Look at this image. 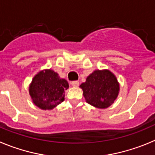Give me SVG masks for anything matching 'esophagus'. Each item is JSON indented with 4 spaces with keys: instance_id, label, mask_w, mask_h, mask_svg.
I'll return each instance as SVG.
<instances>
[{
    "instance_id": "obj_1",
    "label": "esophagus",
    "mask_w": 155,
    "mask_h": 155,
    "mask_svg": "<svg viewBox=\"0 0 155 155\" xmlns=\"http://www.w3.org/2000/svg\"><path fill=\"white\" fill-rule=\"evenodd\" d=\"M71 85H72V86L77 87V86H79V83L78 82V81H72V82H71Z\"/></svg>"
}]
</instances>
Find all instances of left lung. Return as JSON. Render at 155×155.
<instances>
[{"instance_id":"obj_1","label":"left lung","mask_w":155,"mask_h":155,"mask_svg":"<svg viewBox=\"0 0 155 155\" xmlns=\"http://www.w3.org/2000/svg\"><path fill=\"white\" fill-rule=\"evenodd\" d=\"M86 102L97 108L110 107L117 97L120 86L109 70H96L80 85Z\"/></svg>"}]
</instances>
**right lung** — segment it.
I'll return each mask as SVG.
<instances>
[{"label": "right lung", "mask_w": 155, "mask_h": 155, "mask_svg": "<svg viewBox=\"0 0 155 155\" xmlns=\"http://www.w3.org/2000/svg\"><path fill=\"white\" fill-rule=\"evenodd\" d=\"M68 82L58 77L53 70L41 71L34 77L29 93L34 104L42 110H51L61 104L65 97Z\"/></svg>", "instance_id": "right-lung-1"}]
</instances>
